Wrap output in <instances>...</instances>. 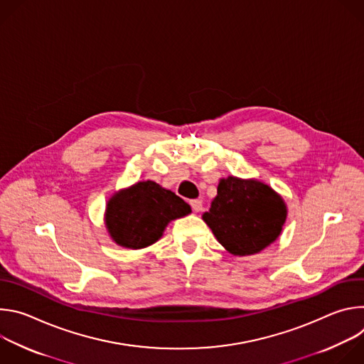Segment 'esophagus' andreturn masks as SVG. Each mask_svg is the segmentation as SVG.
<instances>
[{
  "label": "esophagus",
  "instance_id": "esophagus-1",
  "mask_svg": "<svg viewBox=\"0 0 364 364\" xmlns=\"http://www.w3.org/2000/svg\"><path fill=\"white\" fill-rule=\"evenodd\" d=\"M190 205H191V209H193L194 212H200V210L203 209L201 200H191V201H190Z\"/></svg>",
  "mask_w": 364,
  "mask_h": 364
}]
</instances>
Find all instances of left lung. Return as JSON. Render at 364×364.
I'll return each instance as SVG.
<instances>
[{"instance_id":"1","label":"left lung","mask_w":364,"mask_h":364,"mask_svg":"<svg viewBox=\"0 0 364 364\" xmlns=\"http://www.w3.org/2000/svg\"><path fill=\"white\" fill-rule=\"evenodd\" d=\"M288 215L284 198L255 178H220L218 196L201 218L218 242L235 256L259 253L274 243Z\"/></svg>"}]
</instances>
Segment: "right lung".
<instances>
[{
  "label": "right lung",
  "instance_id": "obj_1",
  "mask_svg": "<svg viewBox=\"0 0 364 364\" xmlns=\"http://www.w3.org/2000/svg\"><path fill=\"white\" fill-rule=\"evenodd\" d=\"M191 213V207L155 181H138L117 191L107 203L109 237L127 249H144L157 242L171 220Z\"/></svg>",
  "mask_w": 364,
  "mask_h": 364
}]
</instances>
